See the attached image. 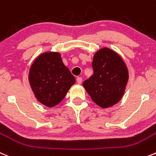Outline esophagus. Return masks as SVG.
I'll return each instance as SVG.
<instances>
[{
    "mask_svg": "<svg viewBox=\"0 0 156 156\" xmlns=\"http://www.w3.org/2000/svg\"><path fill=\"white\" fill-rule=\"evenodd\" d=\"M76 80H77V82H78V84H81V83L82 82V78H81V77H78Z\"/></svg>",
    "mask_w": 156,
    "mask_h": 156,
    "instance_id": "obj_1",
    "label": "esophagus"
}]
</instances>
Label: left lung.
Here are the masks:
<instances>
[{
	"label": "left lung",
	"instance_id": "1",
	"mask_svg": "<svg viewBox=\"0 0 156 156\" xmlns=\"http://www.w3.org/2000/svg\"><path fill=\"white\" fill-rule=\"evenodd\" d=\"M92 68L94 74L83 82L92 101L102 108L117 104L129 79L124 61L116 52L104 47L94 55Z\"/></svg>",
	"mask_w": 156,
	"mask_h": 156
}]
</instances>
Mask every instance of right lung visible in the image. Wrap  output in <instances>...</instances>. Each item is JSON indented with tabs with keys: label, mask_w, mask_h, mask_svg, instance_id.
Returning <instances> with one entry per match:
<instances>
[{
	"label": "right lung",
	"mask_w": 156,
	"mask_h": 156,
	"mask_svg": "<svg viewBox=\"0 0 156 156\" xmlns=\"http://www.w3.org/2000/svg\"><path fill=\"white\" fill-rule=\"evenodd\" d=\"M29 81L36 99L52 107L64 99L75 78L63 64L59 52H46L39 55L30 67Z\"/></svg>",
	"instance_id": "add662e5"
}]
</instances>
